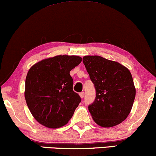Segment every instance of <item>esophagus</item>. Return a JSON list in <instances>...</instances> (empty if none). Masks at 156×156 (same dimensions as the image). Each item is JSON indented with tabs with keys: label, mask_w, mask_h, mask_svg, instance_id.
I'll return each mask as SVG.
<instances>
[{
	"label": "esophagus",
	"mask_w": 156,
	"mask_h": 156,
	"mask_svg": "<svg viewBox=\"0 0 156 156\" xmlns=\"http://www.w3.org/2000/svg\"><path fill=\"white\" fill-rule=\"evenodd\" d=\"M80 97H81V98H83L84 97V92H82V93H80Z\"/></svg>",
	"instance_id": "1"
}]
</instances>
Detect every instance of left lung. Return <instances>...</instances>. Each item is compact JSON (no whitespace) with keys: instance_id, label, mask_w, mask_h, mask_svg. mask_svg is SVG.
I'll return each mask as SVG.
<instances>
[{"instance_id":"8db88e82","label":"left lung","mask_w":156,"mask_h":156,"mask_svg":"<svg viewBox=\"0 0 156 156\" xmlns=\"http://www.w3.org/2000/svg\"><path fill=\"white\" fill-rule=\"evenodd\" d=\"M82 61L96 91L95 101L88 106L94 122L103 127L119 124L129 114L135 98L129 70L99 55H86Z\"/></svg>"}]
</instances>
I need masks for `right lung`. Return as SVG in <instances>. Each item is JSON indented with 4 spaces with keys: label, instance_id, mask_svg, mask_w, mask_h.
I'll use <instances>...</instances> for the list:
<instances>
[{
    "label": "right lung",
    "instance_id": "add662e5",
    "mask_svg": "<svg viewBox=\"0 0 156 156\" xmlns=\"http://www.w3.org/2000/svg\"><path fill=\"white\" fill-rule=\"evenodd\" d=\"M81 61L77 55H56L30 69L25 81V100L40 124L59 128L72 117L81 98L73 90L70 71Z\"/></svg>",
    "mask_w": 156,
    "mask_h": 156
}]
</instances>
